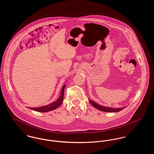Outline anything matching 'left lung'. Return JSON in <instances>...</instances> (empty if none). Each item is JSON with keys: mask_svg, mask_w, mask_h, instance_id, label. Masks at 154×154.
Segmentation results:
<instances>
[{"mask_svg": "<svg viewBox=\"0 0 154 154\" xmlns=\"http://www.w3.org/2000/svg\"><path fill=\"white\" fill-rule=\"evenodd\" d=\"M89 101L90 103L92 104V106H94L95 108L97 109V110H100V111H102L104 112H118L122 110H123L124 108H125L126 106L125 107H119V108H112L111 107H106V106H103L102 105H100L97 103L89 99Z\"/></svg>", "mask_w": 154, "mask_h": 154, "instance_id": "left-lung-1", "label": "left lung"}]
</instances>
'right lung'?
<instances>
[{"mask_svg":"<svg viewBox=\"0 0 154 154\" xmlns=\"http://www.w3.org/2000/svg\"><path fill=\"white\" fill-rule=\"evenodd\" d=\"M66 87V85H64L62 88L61 89V92H60V95L59 96L57 100H56L54 102L51 103L49 104L41 106V107H28L30 110H34L38 112H48L50 111L55 110L57 108H58L60 106V105L62 104L63 100V97H64V89Z\"/></svg>","mask_w":154,"mask_h":154,"instance_id":"add662e5","label":"right lung"}]
</instances>
